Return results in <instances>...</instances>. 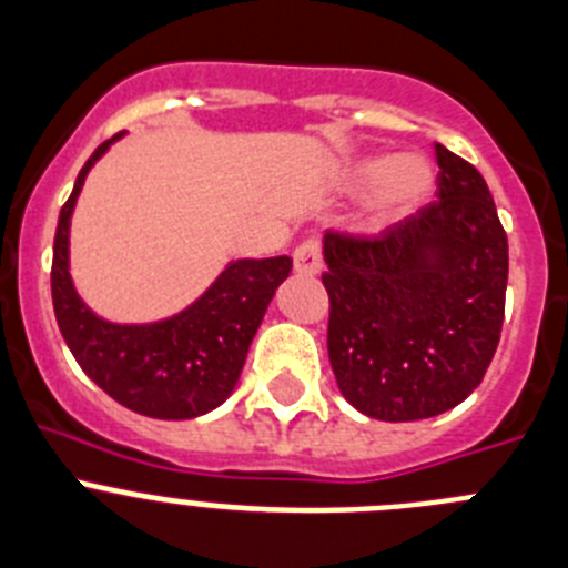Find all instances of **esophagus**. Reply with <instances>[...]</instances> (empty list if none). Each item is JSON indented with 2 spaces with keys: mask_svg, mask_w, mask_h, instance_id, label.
Wrapping results in <instances>:
<instances>
[{
  "mask_svg": "<svg viewBox=\"0 0 568 568\" xmlns=\"http://www.w3.org/2000/svg\"><path fill=\"white\" fill-rule=\"evenodd\" d=\"M322 268V246L320 240H303L294 248V272L303 277H314Z\"/></svg>",
  "mask_w": 568,
  "mask_h": 568,
  "instance_id": "1",
  "label": "esophagus"
}]
</instances>
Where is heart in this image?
<instances>
[{"instance_id": "obj_1", "label": "heart", "mask_w": 568, "mask_h": 568, "mask_svg": "<svg viewBox=\"0 0 568 568\" xmlns=\"http://www.w3.org/2000/svg\"><path fill=\"white\" fill-rule=\"evenodd\" d=\"M356 183L359 186L376 183V203H373L376 223H393L427 201L436 175L427 158L422 155L373 158L359 166Z\"/></svg>"}]
</instances>
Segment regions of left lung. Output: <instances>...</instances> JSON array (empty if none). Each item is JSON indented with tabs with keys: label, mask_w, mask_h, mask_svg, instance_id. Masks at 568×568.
Masks as SVG:
<instances>
[{
	"label": "left lung",
	"mask_w": 568,
	"mask_h": 568,
	"mask_svg": "<svg viewBox=\"0 0 568 568\" xmlns=\"http://www.w3.org/2000/svg\"><path fill=\"white\" fill-rule=\"evenodd\" d=\"M438 201L379 234L328 232V356L342 396L418 422L481 385L504 325L509 248L487 181L436 144Z\"/></svg>",
	"instance_id": "obj_1"
}]
</instances>
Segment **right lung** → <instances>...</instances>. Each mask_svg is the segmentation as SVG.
Segmentation results:
<instances>
[{
    "label": "right lung",
    "instance_id": "right-lung-1",
    "mask_svg": "<svg viewBox=\"0 0 568 568\" xmlns=\"http://www.w3.org/2000/svg\"><path fill=\"white\" fill-rule=\"evenodd\" d=\"M112 141L87 158L73 195L61 206L50 268L55 322L81 371L119 405L150 418L203 416L237 385L265 308L291 274V260H237L192 308L166 322L110 325L99 320L70 283L68 232L81 183Z\"/></svg>",
    "mask_w": 568,
    "mask_h": 568
}]
</instances>
